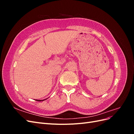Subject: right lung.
Wrapping results in <instances>:
<instances>
[{
  "label": "right lung",
  "mask_w": 134,
  "mask_h": 134,
  "mask_svg": "<svg viewBox=\"0 0 134 134\" xmlns=\"http://www.w3.org/2000/svg\"><path fill=\"white\" fill-rule=\"evenodd\" d=\"M44 100H45V99H43V100H37V99H36V100H37V101H43Z\"/></svg>",
  "instance_id": "add662e5"
}]
</instances>
